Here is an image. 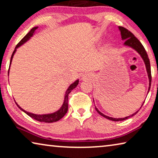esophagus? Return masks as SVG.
<instances>
[{"mask_svg": "<svg viewBox=\"0 0 158 158\" xmlns=\"http://www.w3.org/2000/svg\"><path fill=\"white\" fill-rule=\"evenodd\" d=\"M93 75L90 73H85L84 74H83L81 76V79L83 81H85V80H89L92 78Z\"/></svg>", "mask_w": 158, "mask_h": 158, "instance_id": "obj_1", "label": "esophagus"}]
</instances>
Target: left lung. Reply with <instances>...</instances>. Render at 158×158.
<instances>
[{"instance_id":"8db88e82","label":"left lung","mask_w":158,"mask_h":158,"mask_svg":"<svg viewBox=\"0 0 158 158\" xmlns=\"http://www.w3.org/2000/svg\"><path fill=\"white\" fill-rule=\"evenodd\" d=\"M118 29H119L120 32H121L122 40L125 41L124 44H123L124 46L130 47V48H132V49H133L134 50H135L136 52H137L140 55V56L141 57V58H142L143 60L144 64H145V66H146L147 74H148V80H149V87H148V93L150 90V89H151V65H150V60H149V58L148 57V55H147L146 50H145V49H144V47L142 45V44H141L139 42V40L137 37H135V35H134L131 33L130 31L127 30L126 28L122 27V26H118ZM143 103H144V102H143L142 105L141 106L140 109L141 108V106H143ZM95 109H96V111H97L98 113L100 114L102 116L105 117V118H106L111 120V121H124V120H126L127 118H130V117H132L133 116H135L136 114H137L139 110V109L137 111H136L135 113H134L133 114L130 115V116H129L116 118L109 117L108 116H106V115H105V114H103L102 112H100L98 110L96 106H95Z\"/></svg>"}]
</instances>
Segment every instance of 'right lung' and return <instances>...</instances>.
Here are the masks:
<instances>
[{"mask_svg":"<svg viewBox=\"0 0 158 158\" xmlns=\"http://www.w3.org/2000/svg\"><path fill=\"white\" fill-rule=\"evenodd\" d=\"M37 29V27H33L31 30L28 32V33L26 35V36L21 40L19 42L18 44L16 46L15 49L13 52L12 56H11V59H10V65H11L12 63V60L13 56H14L15 52H17V49H18L19 47H21V45H23L24 43H26V42L28 41L33 36V35L35 33L36 30ZM10 68L8 70V75H9V72H10ZM79 79H77L75 81L73 82V84H71L69 85V86L68 87V89H67L65 94V98H64V101L62 106L61 107L58 109V111L53 112V113L52 114H35L33 113H31V112H28L25 111L24 109H23L22 108L19 106V105L16 102L17 105L21 111H23L24 113H26L27 115H28L29 116L31 117L32 118H33L35 120H36L37 121L40 122H44V123H53V122H56L58 121H59L60 119L62 118L65 116V114L67 113V111L68 110V95L69 93H70L72 90H73L74 89H75L77 87V85L79 84Z\"/></svg>","mask_w":158,"mask_h":158,"instance_id":"right-lung-1","label":"right lung"}]
</instances>
